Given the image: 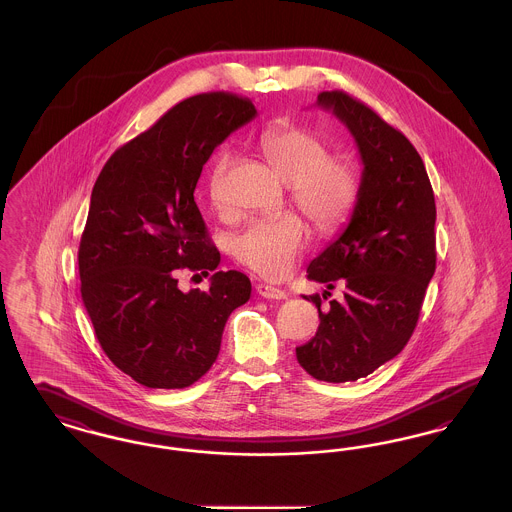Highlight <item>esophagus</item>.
Returning a JSON list of instances; mask_svg holds the SVG:
<instances>
[{
  "label": "esophagus",
  "mask_w": 512,
  "mask_h": 512,
  "mask_svg": "<svg viewBox=\"0 0 512 512\" xmlns=\"http://www.w3.org/2000/svg\"><path fill=\"white\" fill-rule=\"evenodd\" d=\"M257 293H259L261 297H265V299H286V297H288V293L284 292V290L274 288V286H268V284H259V286H257Z\"/></svg>",
  "instance_id": "obj_1"
}]
</instances>
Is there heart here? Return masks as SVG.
<instances>
[{"mask_svg": "<svg viewBox=\"0 0 512 512\" xmlns=\"http://www.w3.org/2000/svg\"><path fill=\"white\" fill-rule=\"evenodd\" d=\"M257 147L276 176L290 186L292 203L318 232H332L351 215L361 180L349 161L332 159L328 144L309 128L276 122L265 128ZM230 157L222 153L207 178L215 209H224V176ZM309 242L307 224L293 213L253 220L232 238V255L261 276L280 278Z\"/></svg>", "mask_w": 512, "mask_h": 512, "instance_id": "obj_1", "label": "heart"}]
</instances>
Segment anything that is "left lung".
<instances>
[{
  "label": "left lung",
  "instance_id": "left-lung-1",
  "mask_svg": "<svg viewBox=\"0 0 512 512\" xmlns=\"http://www.w3.org/2000/svg\"><path fill=\"white\" fill-rule=\"evenodd\" d=\"M318 107L340 119L361 155V190L349 224L307 268V278L343 301L322 311L317 334L295 347L299 365L322 382H355L403 351L436 272V201L413 144L365 103L334 90ZM324 292V299H326Z\"/></svg>",
  "mask_w": 512,
  "mask_h": 512
}]
</instances>
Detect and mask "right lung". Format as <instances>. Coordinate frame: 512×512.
<instances>
[{"instance_id": "right-lung-1", "label": "right lung", "mask_w": 512, "mask_h": 512, "mask_svg": "<svg viewBox=\"0 0 512 512\" xmlns=\"http://www.w3.org/2000/svg\"><path fill=\"white\" fill-rule=\"evenodd\" d=\"M255 117L234 94L184 99L119 147L94 184L78 249L82 301L105 355L146 388L197 382L217 361L230 313L251 295L238 270L188 293L176 272L219 267L195 186L215 147Z\"/></svg>"}]
</instances>
